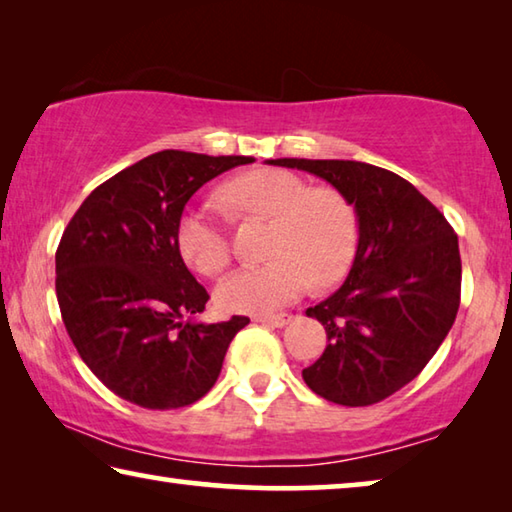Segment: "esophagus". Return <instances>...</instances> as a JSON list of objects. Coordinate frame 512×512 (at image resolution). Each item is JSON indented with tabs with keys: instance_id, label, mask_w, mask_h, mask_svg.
Masks as SVG:
<instances>
[{
	"instance_id": "1",
	"label": "esophagus",
	"mask_w": 512,
	"mask_h": 512,
	"mask_svg": "<svg viewBox=\"0 0 512 512\" xmlns=\"http://www.w3.org/2000/svg\"><path fill=\"white\" fill-rule=\"evenodd\" d=\"M253 320L268 327H284L291 320V314H257L253 316Z\"/></svg>"
}]
</instances>
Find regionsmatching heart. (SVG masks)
Masks as SVG:
<instances>
[{"mask_svg": "<svg viewBox=\"0 0 512 512\" xmlns=\"http://www.w3.org/2000/svg\"><path fill=\"white\" fill-rule=\"evenodd\" d=\"M221 201L237 216L271 219V262L241 268L219 284L216 302L232 314H268L350 271L357 253V214L339 189L309 187L284 169H255L221 187ZM180 257L207 277L230 264V241L207 207H189L176 225Z\"/></svg>", "mask_w": 512, "mask_h": 512, "instance_id": "b5f03b06", "label": "heart"}]
</instances>
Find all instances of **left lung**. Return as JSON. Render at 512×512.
Instances as JSON below:
<instances>
[{"instance_id":"left-lung-1","label":"left lung","mask_w":512,"mask_h":512,"mask_svg":"<svg viewBox=\"0 0 512 512\" xmlns=\"http://www.w3.org/2000/svg\"><path fill=\"white\" fill-rule=\"evenodd\" d=\"M327 180L354 205L359 246L348 280L307 309L327 348L302 379L343 406H370L420 375L461 305L458 237L443 212L397 173L354 160H268Z\"/></svg>"}]
</instances>
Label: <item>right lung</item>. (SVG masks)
<instances>
[{"label": "right lung", "mask_w": 512, "mask_h": 512, "mask_svg": "<svg viewBox=\"0 0 512 512\" xmlns=\"http://www.w3.org/2000/svg\"><path fill=\"white\" fill-rule=\"evenodd\" d=\"M248 155L160 151L85 198L56 250L63 323L94 375L142 409H180L210 391L230 341L250 318L194 323L207 291L176 246L185 205Z\"/></svg>", "instance_id": "1"}]
</instances>
